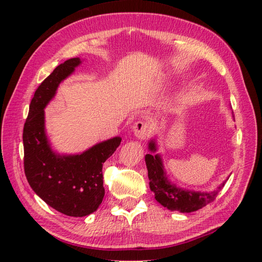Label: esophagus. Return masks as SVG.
I'll use <instances>...</instances> for the list:
<instances>
[{
    "instance_id": "obj_1",
    "label": "esophagus",
    "mask_w": 262,
    "mask_h": 262,
    "mask_svg": "<svg viewBox=\"0 0 262 262\" xmlns=\"http://www.w3.org/2000/svg\"><path fill=\"white\" fill-rule=\"evenodd\" d=\"M153 130V124L148 121H138L133 124L132 128L134 136L139 140H145L146 138H148Z\"/></svg>"
}]
</instances>
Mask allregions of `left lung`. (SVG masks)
Returning a JSON list of instances; mask_svg holds the SVG:
<instances>
[{
    "instance_id": "obj_1",
    "label": "left lung",
    "mask_w": 262,
    "mask_h": 262,
    "mask_svg": "<svg viewBox=\"0 0 262 262\" xmlns=\"http://www.w3.org/2000/svg\"><path fill=\"white\" fill-rule=\"evenodd\" d=\"M234 117V116H233ZM149 154L145 155V163L149 180V188L155 194V199L163 207L170 211H179L181 213H190L202 209L205 205L215 199L217 193L224 187L226 179L217 187L215 191L202 192L187 190L177 187L168 179L164 168L161 154H156V140L152 139L148 142ZM154 152V155L151 153Z\"/></svg>"
}]
</instances>
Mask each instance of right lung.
Wrapping results in <instances>:
<instances>
[{"label": "right lung", "instance_id": "1", "mask_svg": "<svg viewBox=\"0 0 262 262\" xmlns=\"http://www.w3.org/2000/svg\"><path fill=\"white\" fill-rule=\"evenodd\" d=\"M81 63L80 58L67 60L39 85L23 131L24 169L29 186L51 208L74 217L90 215L98 209L105 195L102 164L121 142L120 137H115L78 154L52 149L46 133L45 108L60 83Z\"/></svg>", "mask_w": 262, "mask_h": 262}]
</instances>
